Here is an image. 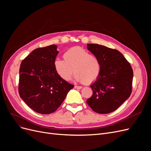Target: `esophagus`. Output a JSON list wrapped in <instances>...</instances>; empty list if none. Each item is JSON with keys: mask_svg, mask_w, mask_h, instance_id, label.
I'll return each instance as SVG.
<instances>
[{"mask_svg": "<svg viewBox=\"0 0 151 151\" xmlns=\"http://www.w3.org/2000/svg\"><path fill=\"white\" fill-rule=\"evenodd\" d=\"M74 88H75V89H81L82 88H83V87L82 86H74Z\"/></svg>", "mask_w": 151, "mask_h": 151, "instance_id": "esophagus-1", "label": "esophagus"}]
</instances>
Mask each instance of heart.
Listing matches in <instances>:
<instances>
[{"label": "heart", "instance_id": "heart-1", "mask_svg": "<svg viewBox=\"0 0 151 151\" xmlns=\"http://www.w3.org/2000/svg\"><path fill=\"white\" fill-rule=\"evenodd\" d=\"M63 60L57 59L54 67L57 74L65 81H70L74 73L78 82L90 84L96 79L101 72V62L97 56L81 47H74L65 52Z\"/></svg>", "mask_w": 151, "mask_h": 151}]
</instances>
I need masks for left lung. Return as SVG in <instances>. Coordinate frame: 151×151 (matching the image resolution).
I'll list each match as a JSON object with an SVG mask.
<instances>
[{
    "label": "left lung",
    "mask_w": 151,
    "mask_h": 151,
    "mask_svg": "<svg viewBox=\"0 0 151 151\" xmlns=\"http://www.w3.org/2000/svg\"><path fill=\"white\" fill-rule=\"evenodd\" d=\"M87 45L89 51L99 59L101 68L97 79L90 86L93 93L86 102L95 112L111 113L130 97L133 70L117 50L98 44Z\"/></svg>",
    "instance_id": "1"
}]
</instances>
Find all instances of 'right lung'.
<instances>
[{"instance_id": "1", "label": "right lung", "mask_w": 151, "mask_h": 151, "mask_svg": "<svg viewBox=\"0 0 151 151\" xmlns=\"http://www.w3.org/2000/svg\"><path fill=\"white\" fill-rule=\"evenodd\" d=\"M57 48L55 45L36 48L20 65V97L29 108L40 114L55 111L74 86L61 78L55 70Z\"/></svg>"}]
</instances>
